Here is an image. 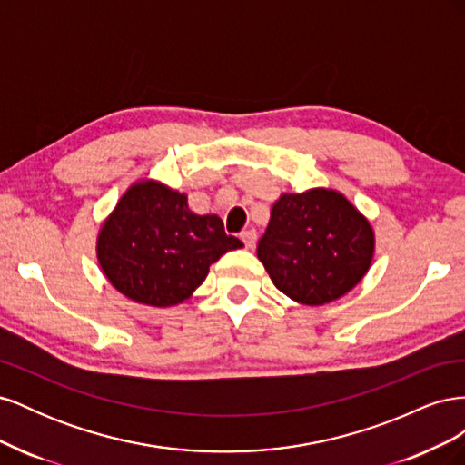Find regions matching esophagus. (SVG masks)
Wrapping results in <instances>:
<instances>
[{
    "instance_id": "esophagus-1",
    "label": "esophagus",
    "mask_w": 465,
    "mask_h": 465,
    "mask_svg": "<svg viewBox=\"0 0 465 465\" xmlns=\"http://www.w3.org/2000/svg\"><path fill=\"white\" fill-rule=\"evenodd\" d=\"M241 238H242V242L246 244V248H254L256 242H258V232L254 229H248V231L241 232Z\"/></svg>"
}]
</instances>
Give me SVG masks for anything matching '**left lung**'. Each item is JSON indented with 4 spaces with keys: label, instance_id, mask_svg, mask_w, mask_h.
<instances>
[{
    "label": "left lung",
    "instance_id": "1",
    "mask_svg": "<svg viewBox=\"0 0 465 465\" xmlns=\"http://www.w3.org/2000/svg\"><path fill=\"white\" fill-rule=\"evenodd\" d=\"M374 231L343 193H283L272 207L258 258L273 285L306 306L343 297L369 272Z\"/></svg>",
    "mask_w": 465,
    "mask_h": 465
}]
</instances>
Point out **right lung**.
Masks as SVG:
<instances>
[{
    "label": "right lung",
    "instance_id": "1",
    "mask_svg": "<svg viewBox=\"0 0 465 465\" xmlns=\"http://www.w3.org/2000/svg\"><path fill=\"white\" fill-rule=\"evenodd\" d=\"M241 246L217 215H195L184 193L142 180L104 221L96 256L122 294L164 308L184 302L205 281L209 265Z\"/></svg>",
    "mask_w": 465,
    "mask_h": 465
}]
</instances>
